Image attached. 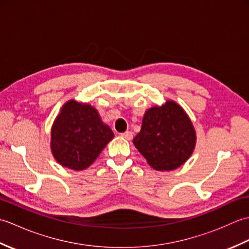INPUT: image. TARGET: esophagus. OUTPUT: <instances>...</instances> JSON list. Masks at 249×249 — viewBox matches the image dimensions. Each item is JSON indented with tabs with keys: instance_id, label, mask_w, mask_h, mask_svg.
<instances>
[{
	"instance_id": "esophagus-1",
	"label": "esophagus",
	"mask_w": 249,
	"mask_h": 249,
	"mask_svg": "<svg viewBox=\"0 0 249 249\" xmlns=\"http://www.w3.org/2000/svg\"><path fill=\"white\" fill-rule=\"evenodd\" d=\"M121 136L123 137V138H125L126 140H131V139H133V137H134V135H133V133H131V131H125V133H122Z\"/></svg>"
}]
</instances>
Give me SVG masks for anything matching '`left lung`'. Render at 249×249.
<instances>
[{"label":"left lung","mask_w":249,"mask_h":249,"mask_svg":"<svg viewBox=\"0 0 249 249\" xmlns=\"http://www.w3.org/2000/svg\"><path fill=\"white\" fill-rule=\"evenodd\" d=\"M133 142L152 168L170 171L182 166L193 154L196 131L181 106L167 100L160 107L146 110L140 133Z\"/></svg>","instance_id":"8db88e82"}]
</instances>
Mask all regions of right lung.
I'll use <instances>...</instances> for the list:
<instances>
[{"label":"right lung","mask_w":249,"mask_h":249,"mask_svg":"<svg viewBox=\"0 0 249 249\" xmlns=\"http://www.w3.org/2000/svg\"><path fill=\"white\" fill-rule=\"evenodd\" d=\"M114 137L91 105L70 100L51 128V151L63 167L80 171L89 167Z\"/></svg>","instance_id":"right-lung-1"}]
</instances>
